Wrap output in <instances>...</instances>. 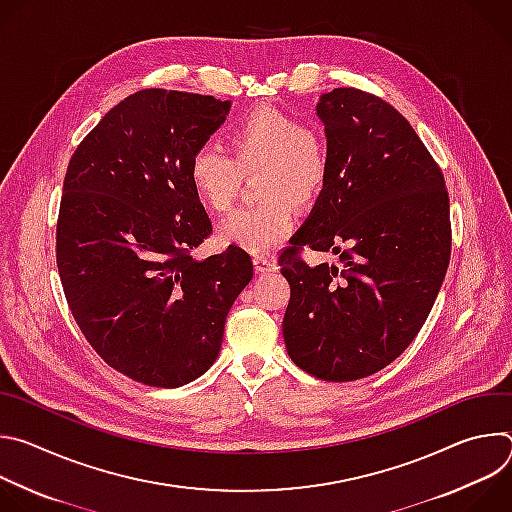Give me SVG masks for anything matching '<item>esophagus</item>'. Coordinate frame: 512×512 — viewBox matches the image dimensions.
Listing matches in <instances>:
<instances>
[{
    "mask_svg": "<svg viewBox=\"0 0 512 512\" xmlns=\"http://www.w3.org/2000/svg\"><path fill=\"white\" fill-rule=\"evenodd\" d=\"M253 263H255V271H257V273H269V271H275V269H277L275 259L269 257V255H255V257H253Z\"/></svg>",
    "mask_w": 512,
    "mask_h": 512,
    "instance_id": "esophagus-1",
    "label": "esophagus"
}]
</instances>
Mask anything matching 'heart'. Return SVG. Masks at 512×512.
<instances>
[{"instance_id": "heart-1", "label": "heart", "mask_w": 512, "mask_h": 512, "mask_svg": "<svg viewBox=\"0 0 512 512\" xmlns=\"http://www.w3.org/2000/svg\"><path fill=\"white\" fill-rule=\"evenodd\" d=\"M227 154L200 148L188 164L196 198L212 212H229L243 176H255L259 204L235 212L223 239L251 253L281 243L296 225V206L314 204L330 176V145L324 131L296 115L259 105L225 131Z\"/></svg>"}]
</instances>
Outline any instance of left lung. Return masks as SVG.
<instances>
[{"label": "left lung", "mask_w": 512, "mask_h": 512, "mask_svg": "<svg viewBox=\"0 0 512 512\" xmlns=\"http://www.w3.org/2000/svg\"><path fill=\"white\" fill-rule=\"evenodd\" d=\"M330 176L277 263L289 281L283 340L308 375L346 383L391 364L425 324L452 253L440 166L387 101L344 87L322 95ZM304 246L332 250L310 268Z\"/></svg>", "instance_id": "obj_1"}]
</instances>
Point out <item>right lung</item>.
Masks as SVG:
<instances>
[{"mask_svg":"<svg viewBox=\"0 0 512 512\" xmlns=\"http://www.w3.org/2000/svg\"><path fill=\"white\" fill-rule=\"evenodd\" d=\"M229 109L210 95L137 91L66 168L56 265L68 308L109 367L143 385L172 389L206 373L253 277L237 245L192 259L212 225L188 164Z\"/></svg>","mask_w":512,"mask_h":512,"instance_id":"obj_1","label":"right lung"}]
</instances>
